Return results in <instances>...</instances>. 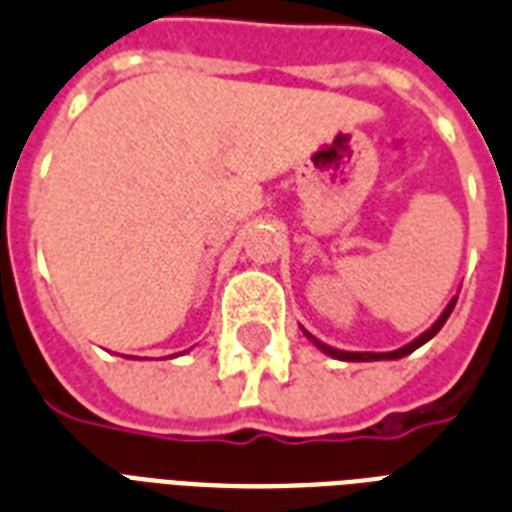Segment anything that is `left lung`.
<instances>
[{"label": "left lung", "mask_w": 512, "mask_h": 512, "mask_svg": "<svg viewBox=\"0 0 512 512\" xmlns=\"http://www.w3.org/2000/svg\"><path fill=\"white\" fill-rule=\"evenodd\" d=\"M456 306V298H451V303H448L446 308H443V314H440L438 319H435V325L429 327V330H424V333L416 338V341L405 343L403 349H395V351H343V349H333V346H327V343H322L319 338H314V335L308 333V330H303L306 333V338L314 346H317L319 351H325V354H330V357H335V360H343V362H376V360H400V357H408L411 351H416L419 346H424V343L429 341V338H435V335L440 333V327L446 325V319L451 317V311H454Z\"/></svg>", "instance_id": "obj_1"}]
</instances>
